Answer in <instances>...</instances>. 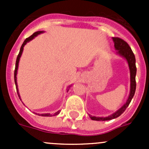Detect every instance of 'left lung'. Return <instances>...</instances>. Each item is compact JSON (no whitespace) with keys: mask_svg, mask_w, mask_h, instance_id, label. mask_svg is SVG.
<instances>
[{"mask_svg":"<svg viewBox=\"0 0 149 149\" xmlns=\"http://www.w3.org/2000/svg\"><path fill=\"white\" fill-rule=\"evenodd\" d=\"M112 40H113L114 42H115V48L118 50V53L121 56H123V58H125L127 60V63H128L129 68H130V93L126 103L119 110H118L116 112L112 114L110 116L106 117V118H99V117H93L91 115H89L91 119L93 120H109L115 119V118L120 116L122 114L125 112L126 108L130 104V102H131L132 99H133V96L135 94V91H136V58H135L134 54H133V51H132L131 48L129 46V45L125 40H123V39L119 38V37H112Z\"/></svg>","mask_w":149,"mask_h":149,"instance_id":"left-lung-1","label":"left lung"}]
</instances>
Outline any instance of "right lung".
Returning a JSON list of instances; mask_svg holds the SVG:
<instances>
[{
    "label": "right lung",
    "mask_w": 149,
    "mask_h": 149,
    "mask_svg": "<svg viewBox=\"0 0 149 149\" xmlns=\"http://www.w3.org/2000/svg\"><path fill=\"white\" fill-rule=\"evenodd\" d=\"M43 31H36V32H34V34H32V35H31L30 37H27V38L26 39V40H24V42H23V44H22V47H21V49H20V51H19V55H18L17 56V58H16V66H15V70H14V81H15V84H16V91H17V94L18 95H19V92H18V87H17V83H16V74H17V69H18V65H19V59H20V57L21 55H22V52H23V49H24V47L25 45L26 44V42H29L30 40H32L33 38H34V37H36L37 35H38V34H41V33H42ZM60 113V111H58L57 112H55V114H54V116L55 115H58V114ZM41 115V116H44V117H50V116H52V115H50V114H41V115Z\"/></svg>",
    "instance_id": "obj_1"
}]
</instances>
